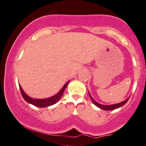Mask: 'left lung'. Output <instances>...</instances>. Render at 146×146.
Returning <instances> with one entry per match:
<instances>
[{"mask_svg":"<svg viewBox=\"0 0 146 146\" xmlns=\"http://www.w3.org/2000/svg\"><path fill=\"white\" fill-rule=\"evenodd\" d=\"M89 92V91H88ZM89 96H90V98L91 101H92V102L93 103V104L95 105V106H96L98 108L102 109L103 110H106V111H110V110H115V109H117L120 108V107L123 106V105H125L126 103L127 102L128 100H129V97L128 98L126 99L125 100L123 101V102H120V103H118V104H112V105H102V104H99L96 102V101H95L93 100V98H92V96H91L90 93L89 92Z\"/></svg>","mask_w":146,"mask_h":146,"instance_id":"left-lung-1","label":"left lung"}]
</instances>
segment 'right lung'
<instances>
[{"label": "right lung", "mask_w": 146, "mask_h": 146, "mask_svg": "<svg viewBox=\"0 0 146 146\" xmlns=\"http://www.w3.org/2000/svg\"><path fill=\"white\" fill-rule=\"evenodd\" d=\"M70 81H68L65 85H63V87H62L61 90L58 92L57 94H55V96L50 97L48 98H44V99H35L33 98L29 97L26 93L23 91V89L21 86L19 84V88H20L21 94L24 98V100L26 101L29 104L33 105V106L38 107V108H46V107L50 106L52 105L55 104L56 103H57L60 100V99L61 98L62 96H63L64 91L67 87V85L69 84Z\"/></svg>", "instance_id": "obj_1"}]
</instances>
